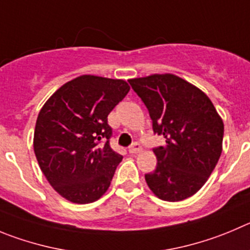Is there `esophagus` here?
<instances>
[{
    "label": "esophagus",
    "mask_w": 250,
    "mask_h": 250,
    "mask_svg": "<svg viewBox=\"0 0 250 250\" xmlns=\"http://www.w3.org/2000/svg\"><path fill=\"white\" fill-rule=\"evenodd\" d=\"M128 150H129L130 154H138L142 151V146L139 143H133Z\"/></svg>",
    "instance_id": "obj_1"
}]
</instances>
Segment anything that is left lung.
<instances>
[{
    "label": "left lung",
    "mask_w": 250,
    "mask_h": 250,
    "mask_svg": "<svg viewBox=\"0 0 250 250\" xmlns=\"http://www.w3.org/2000/svg\"><path fill=\"white\" fill-rule=\"evenodd\" d=\"M149 111L153 130L165 146L153 151L157 169L146 174L149 188L164 201L195 195L222 153L223 121L200 88L172 74L128 80Z\"/></svg>",
    "instance_id": "1"
}]
</instances>
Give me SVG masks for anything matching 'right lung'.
Segmentation results:
<instances>
[{
  "mask_svg": "<svg viewBox=\"0 0 250 250\" xmlns=\"http://www.w3.org/2000/svg\"><path fill=\"white\" fill-rule=\"evenodd\" d=\"M128 91L125 80L83 75L58 88L42 107L34 153L46 180L67 201L90 204L109 188L123 157L109 146L107 117Z\"/></svg>",
  "mask_w": 250,
  "mask_h": 250,
  "instance_id": "add662e5",
  "label": "right lung"
}]
</instances>
